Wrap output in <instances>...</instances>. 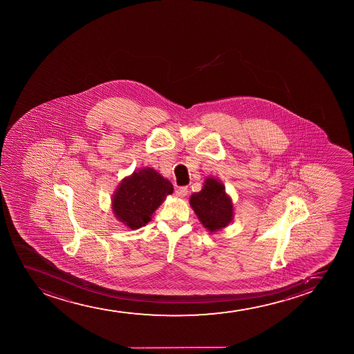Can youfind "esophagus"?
Segmentation results:
<instances>
[{"instance_id": "34e87169", "label": "esophagus", "mask_w": 354, "mask_h": 354, "mask_svg": "<svg viewBox=\"0 0 354 354\" xmlns=\"http://www.w3.org/2000/svg\"><path fill=\"white\" fill-rule=\"evenodd\" d=\"M187 187H180L176 189V195L178 196L179 198H184L187 195Z\"/></svg>"}]
</instances>
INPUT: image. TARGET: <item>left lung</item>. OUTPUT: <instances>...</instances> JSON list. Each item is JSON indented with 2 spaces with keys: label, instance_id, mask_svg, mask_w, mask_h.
Listing matches in <instances>:
<instances>
[{
  "label": "left lung",
  "instance_id": "1",
  "mask_svg": "<svg viewBox=\"0 0 354 354\" xmlns=\"http://www.w3.org/2000/svg\"><path fill=\"white\" fill-rule=\"evenodd\" d=\"M190 205L207 232H220L234 218L232 197L225 192L223 183L214 177H207L202 190L192 194Z\"/></svg>",
  "mask_w": 354,
  "mask_h": 354
}]
</instances>
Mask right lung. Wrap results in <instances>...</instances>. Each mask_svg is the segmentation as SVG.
Returning <instances> with one entry per match:
<instances>
[{"label": "right lung", "instance_id": "right-lung-1", "mask_svg": "<svg viewBox=\"0 0 354 354\" xmlns=\"http://www.w3.org/2000/svg\"><path fill=\"white\" fill-rule=\"evenodd\" d=\"M174 185L152 167L133 171L119 183L112 196V212L132 230L147 225L152 214L172 195Z\"/></svg>", "mask_w": 354, "mask_h": 354}]
</instances>
